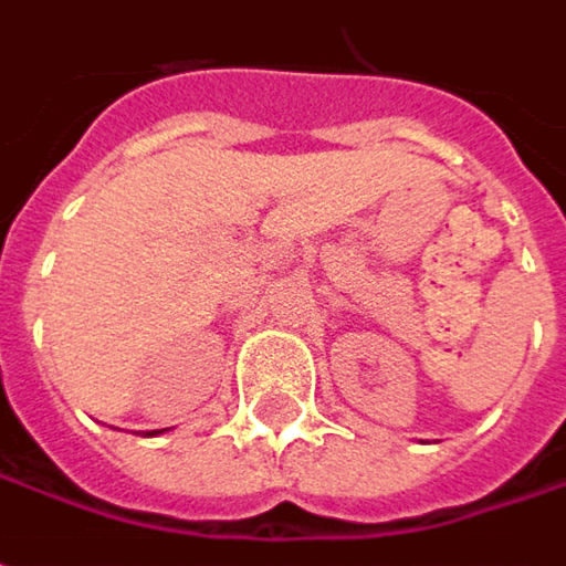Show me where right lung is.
<instances>
[{"mask_svg":"<svg viewBox=\"0 0 566 566\" xmlns=\"http://www.w3.org/2000/svg\"><path fill=\"white\" fill-rule=\"evenodd\" d=\"M158 433H160V430H158Z\"/></svg>","mask_w":566,"mask_h":566,"instance_id":"add662e5","label":"right lung"}]
</instances>
